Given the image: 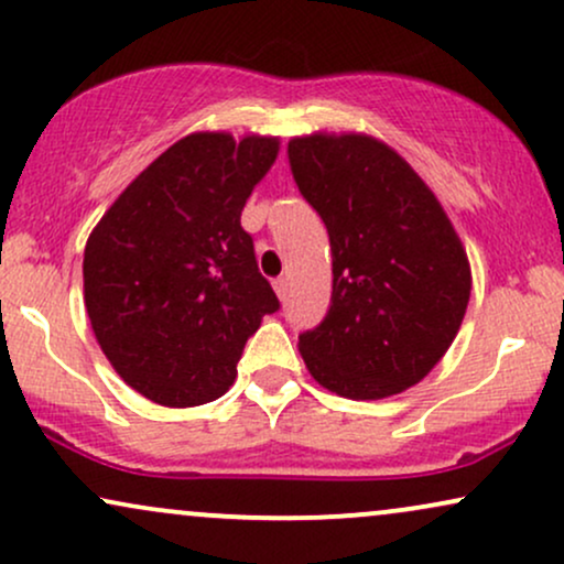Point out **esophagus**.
<instances>
[{
    "instance_id": "esophagus-1",
    "label": "esophagus",
    "mask_w": 564,
    "mask_h": 564,
    "mask_svg": "<svg viewBox=\"0 0 564 564\" xmlns=\"http://www.w3.org/2000/svg\"><path fill=\"white\" fill-rule=\"evenodd\" d=\"M273 289H275V294L281 296V300H286V289H289V281H286V278H275V281H273Z\"/></svg>"
}]
</instances>
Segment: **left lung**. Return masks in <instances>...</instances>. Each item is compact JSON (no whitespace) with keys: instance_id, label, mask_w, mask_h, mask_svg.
<instances>
[{"instance_id":"left-lung-1","label":"left lung","mask_w":564,"mask_h":564,"mask_svg":"<svg viewBox=\"0 0 564 564\" xmlns=\"http://www.w3.org/2000/svg\"><path fill=\"white\" fill-rule=\"evenodd\" d=\"M296 186L328 228L334 294L300 334L317 383L383 399L423 381L470 302V264L423 178L383 141L312 133L289 141Z\"/></svg>"}]
</instances>
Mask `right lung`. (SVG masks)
I'll list each match as a JSON object with an SVG mask.
<instances>
[{
    "mask_svg": "<svg viewBox=\"0 0 564 564\" xmlns=\"http://www.w3.org/2000/svg\"><path fill=\"white\" fill-rule=\"evenodd\" d=\"M278 139L192 133L107 209L84 252V296L118 376L165 406L223 397L247 338L281 307L241 209Z\"/></svg>",
    "mask_w": 564,
    "mask_h": 564,
    "instance_id": "obj_1",
    "label": "right lung"
}]
</instances>
